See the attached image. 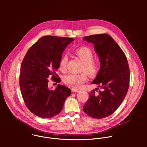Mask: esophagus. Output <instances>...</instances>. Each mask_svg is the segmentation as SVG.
Returning a JSON list of instances; mask_svg holds the SVG:
<instances>
[{
	"instance_id": "1",
	"label": "esophagus",
	"mask_w": 147,
	"mask_h": 147,
	"mask_svg": "<svg viewBox=\"0 0 147 147\" xmlns=\"http://www.w3.org/2000/svg\"><path fill=\"white\" fill-rule=\"evenodd\" d=\"M78 91H79L78 90L74 89V88H72V89H71V92H78Z\"/></svg>"
}]
</instances>
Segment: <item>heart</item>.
<instances>
[{"label":"heart","instance_id":"b5f03b06","mask_svg":"<svg viewBox=\"0 0 147 147\" xmlns=\"http://www.w3.org/2000/svg\"><path fill=\"white\" fill-rule=\"evenodd\" d=\"M74 54L82 62L81 71L86 72L89 76H94L98 72L99 68V63L98 60L94 59V54L92 51L87 47H81L74 51ZM68 57L66 55L63 56L59 62V68L61 71L66 70ZM87 80L85 73L78 74H69L65 76L63 81L67 86L74 88H79Z\"/></svg>","mask_w":147,"mask_h":147}]
</instances>
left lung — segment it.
Listing matches in <instances>:
<instances>
[{
    "label": "left lung",
    "mask_w": 147,
    "mask_h": 147,
    "mask_svg": "<svg viewBox=\"0 0 147 147\" xmlns=\"http://www.w3.org/2000/svg\"><path fill=\"white\" fill-rule=\"evenodd\" d=\"M94 45L100 61V68L92 82L101 88L96 93L90 92L83 111L90 116L102 119L113 113L124 100L128 91L130 70L124 53L108 34H96L84 36Z\"/></svg>",
    "instance_id": "left-lung-1"
}]
</instances>
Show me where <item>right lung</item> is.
<instances>
[{"mask_svg":"<svg viewBox=\"0 0 147 147\" xmlns=\"http://www.w3.org/2000/svg\"><path fill=\"white\" fill-rule=\"evenodd\" d=\"M73 38L55 36L40 38L27 51L21 66L20 87L26 105L30 112L42 118H51L62 110L71 95L68 87L58 84L48 88V77L57 78L62 53Z\"/></svg>","mask_w":147,"mask_h":147,"instance_id":"add662e5","label":"right lung"}]
</instances>
